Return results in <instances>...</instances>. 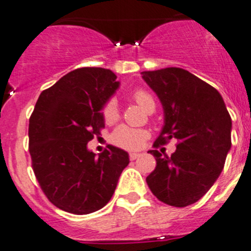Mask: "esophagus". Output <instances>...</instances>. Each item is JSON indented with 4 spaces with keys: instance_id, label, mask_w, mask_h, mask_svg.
I'll return each mask as SVG.
<instances>
[{
    "instance_id": "1",
    "label": "esophagus",
    "mask_w": 251,
    "mask_h": 251,
    "mask_svg": "<svg viewBox=\"0 0 251 251\" xmlns=\"http://www.w3.org/2000/svg\"><path fill=\"white\" fill-rule=\"evenodd\" d=\"M138 157H141V153H130V159L131 160L137 159Z\"/></svg>"
}]
</instances>
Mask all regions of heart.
<instances>
[{"label": "heart", "instance_id": "obj_1", "mask_svg": "<svg viewBox=\"0 0 251 251\" xmlns=\"http://www.w3.org/2000/svg\"><path fill=\"white\" fill-rule=\"evenodd\" d=\"M132 98L140 106H142L146 111H150L152 108H155V103L153 97L148 92L143 89L135 91L132 94ZM101 115L105 123L111 124L118 120L119 118V106L115 99H109L104 104L101 109ZM148 132L141 128H132L126 125H121L114 130L111 133L110 141L113 145L127 151H135L142 147L145 141L147 140Z\"/></svg>", "mask_w": 251, "mask_h": 251}]
</instances>
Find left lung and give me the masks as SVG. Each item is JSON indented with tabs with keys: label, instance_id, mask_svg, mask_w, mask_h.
<instances>
[{
	"label": "left lung",
	"instance_id": "obj_1",
	"mask_svg": "<svg viewBox=\"0 0 251 251\" xmlns=\"http://www.w3.org/2000/svg\"><path fill=\"white\" fill-rule=\"evenodd\" d=\"M159 98L164 126L153 147L177 140L170 157L151 150L155 169L146 177L153 195L174 207L200 200L218 179L232 146V119L217 89L179 67L142 72Z\"/></svg>",
	"mask_w": 251,
	"mask_h": 251
}]
</instances>
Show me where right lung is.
<instances>
[{"label": "right lung", "instance_id": "add662e5", "mask_svg": "<svg viewBox=\"0 0 251 251\" xmlns=\"http://www.w3.org/2000/svg\"><path fill=\"white\" fill-rule=\"evenodd\" d=\"M113 71L82 67L41 92L29 119V153L41 190L52 205L88 215L110 201L127 152L108 146L96 157L87 148L104 127L101 109L119 88Z\"/></svg>", "mask_w": 251, "mask_h": 251}]
</instances>
